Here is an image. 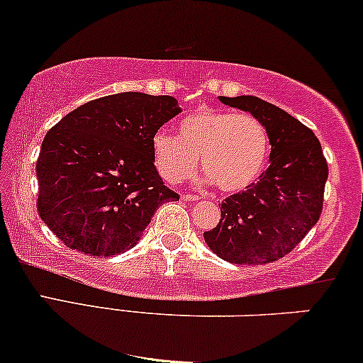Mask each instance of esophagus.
Here are the masks:
<instances>
[{
  "mask_svg": "<svg viewBox=\"0 0 363 363\" xmlns=\"http://www.w3.org/2000/svg\"><path fill=\"white\" fill-rule=\"evenodd\" d=\"M182 199L185 200V201H196V200H200V196L199 195H193V193H185V195H183Z\"/></svg>",
  "mask_w": 363,
  "mask_h": 363,
  "instance_id": "obj_1",
  "label": "esophagus"
}]
</instances>
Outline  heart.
Masks as SVG:
<instances>
[{
    "instance_id": "obj_1",
    "label": "heart",
    "mask_w": 363,
    "mask_h": 363,
    "mask_svg": "<svg viewBox=\"0 0 363 363\" xmlns=\"http://www.w3.org/2000/svg\"><path fill=\"white\" fill-rule=\"evenodd\" d=\"M270 141L255 116L200 108L178 123V135L160 130L152 138L157 170L172 185L201 168L222 191L250 186L265 167Z\"/></svg>"
}]
</instances>
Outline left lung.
I'll return each instance as SVG.
<instances>
[{"mask_svg": "<svg viewBox=\"0 0 363 363\" xmlns=\"http://www.w3.org/2000/svg\"><path fill=\"white\" fill-rule=\"evenodd\" d=\"M223 105L252 113L270 140V167L257 183L230 195L222 218L205 242L237 265L270 263L289 255L318 222L328 177L327 160L313 131L257 96H220Z\"/></svg>", "mask_w": 363, "mask_h": 363, "instance_id": "1", "label": "left lung"}]
</instances>
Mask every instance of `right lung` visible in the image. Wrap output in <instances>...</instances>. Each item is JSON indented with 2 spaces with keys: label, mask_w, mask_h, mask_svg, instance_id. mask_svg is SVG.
<instances>
[{
  "label": "right lung",
  "mask_w": 363,
  "mask_h": 363,
  "mask_svg": "<svg viewBox=\"0 0 363 363\" xmlns=\"http://www.w3.org/2000/svg\"><path fill=\"white\" fill-rule=\"evenodd\" d=\"M182 111L173 96L116 93L91 100L46 133L36 162L38 213L72 250L105 258L138 243L163 185L152 138Z\"/></svg>",
  "instance_id": "right-lung-1"
}]
</instances>
